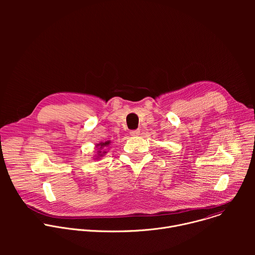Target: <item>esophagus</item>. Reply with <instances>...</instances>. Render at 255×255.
Returning <instances> with one entry per match:
<instances>
[{
    "mask_svg": "<svg viewBox=\"0 0 255 255\" xmlns=\"http://www.w3.org/2000/svg\"><path fill=\"white\" fill-rule=\"evenodd\" d=\"M140 134V130L139 129H135V130H131L130 131V135L131 136H138Z\"/></svg>",
    "mask_w": 255,
    "mask_h": 255,
    "instance_id": "esophagus-1",
    "label": "esophagus"
}]
</instances>
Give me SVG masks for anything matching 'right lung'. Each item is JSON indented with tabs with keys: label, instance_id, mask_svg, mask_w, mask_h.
<instances>
[{
	"label": "right lung",
	"instance_id": "1",
	"mask_svg": "<svg viewBox=\"0 0 255 255\" xmlns=\"http://www.w3.org/2000/svg\"><path fill=\"white\" fill-rule=\"evenodd\" d=\"M109 144H110V141H106V142H104V143L98 144V146H101V147H100V149H101L103 146H108ZM99 152H100V151H99ZM101 152H102V151H101ZM101 152H100V153H101ZM100 155H101V154H100Z\"/></svg>",
	"mask_w": 255,
	"mask_h": 255
}]
</instances>
